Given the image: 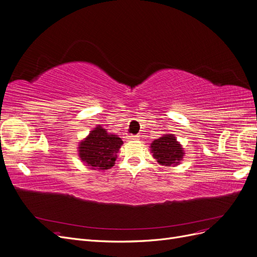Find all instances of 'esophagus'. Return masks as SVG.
<instances>
[{
  "label": "esophagus",
  "mask_w": 257,
  "mask_h": 257,
  "mask_svg": "<svg viewBox=\"0 0 257 257\" xmlns=\"http://www.w3.org/2000/svg\"><path fill=\"white\" fill-rule=\"evenodd\" d=\"M138 138H139L138 135H130V136H127L128 141H136V139H138Z\"/></svg>",
  "instance_id": "obj_1"
}]
</instances>
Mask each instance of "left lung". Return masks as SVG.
<instances>
[{
    "label": "left lung",
    "instance_id": "left-lung-1",
    "mask_svg": "<svg viewBox=\"0 0 257 257\" xmlns=\"http://www.w3.org/2000/svg\"><path fill=\"white\" fill-rule=\"evenodd\" d=\"M153 158L163 166L180 164L183 159V148L177 142L175 135L165 134L155 139L150 146Z\"/></svg>",
    "mask_w": 257,
    "mask_h": 257
}]
</instances>
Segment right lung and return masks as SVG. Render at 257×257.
Instances as JSON below:
<instances>
[{"instance_id": "1", "label": "right lung", "mask_w": 257, "mask_h": 257, "mask_svg": "<svg viewBox=\"0 0 257 257\" xmlns=\"http://www.w3.org/2000/svg\"><path fill=\"white\" fill-rule=\"evenodd\" d=\"M122 145L120 137L108 134L105 128L97 125L79 143L78 154L85 166L104 172L114 165L116 153Z\"/></svg>"}]
</instances>
